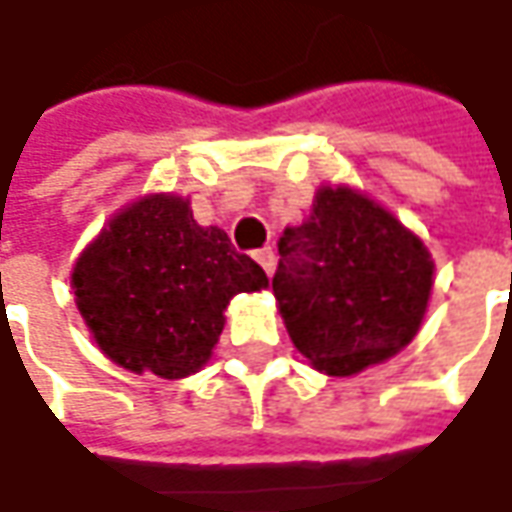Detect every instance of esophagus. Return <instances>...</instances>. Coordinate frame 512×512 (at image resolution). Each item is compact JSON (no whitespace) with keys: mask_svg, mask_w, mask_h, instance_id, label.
<instances>
[{"mask_svg":"<svg viewBox=\"0 0 512 512\" xmlns=\"http://www.w3.org/2000/svg\"><path fill=\"white\" fill-rule=\"evenodd\" d=\"M255 260H257V263H260V266H263V272L272 277L274 266H277V257H274L272 249H260V252H257V255H255Z\"/></svg>","mask_w":512,"mask_h":512,"instance_id":"1","label":"esophagus"}]
</instances>
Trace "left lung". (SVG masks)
<instances>
[{
  "instance_id": "left-lung-1",
  "label": "left lung",
  "mask_w": 512,
  "mask_h": 512,
  "mask_svg": "<svg viewBox=\"0 0 512 512\" xmlns=\"http://www.w3.org/2000/svg\"><path fill=\"white\" fill-rule=\"evenodd\" d=\"M272 289L294 348L328 377H354L416 337L433 289V257L382 203L320 186L300 226L277 240Z\"/></svg>"
}]
</instances>
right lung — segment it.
I'll use <instances>...</instances> for the list:
<instances>
[{
	"label": "right lung",
	"instance_id": "right-lung-1",
	"mask_svg": "<svg viewBox=\"0 0 512 512\" xmlns=\"http://www.w3.org/2000/svg\"><path fill=\"white\" fill-rule=\"evenodd\" d=\"M70 286L84 326L115 365L184 379L212 357L229 300L266 289L269 277L223 229L195 221L189 198L152 192L104 223Z\"/></svg>",
	"mask_w": 512,
	"mask_h": 512
}]
</instances>
